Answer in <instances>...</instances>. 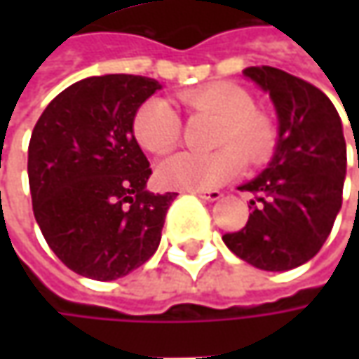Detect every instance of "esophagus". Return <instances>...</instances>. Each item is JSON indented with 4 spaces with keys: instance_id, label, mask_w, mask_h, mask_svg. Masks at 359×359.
<instances>
[{
    "instance_id": "esophagus-1",
    "label": "esophagus",
    "mask_w": 359,
    "mask_h": 359,
    "mask_svg": "<svg viewBox=\"0 0 359 359\" xmlns=\"http://www.w3.org/2000/svg\"><path fill=\"white\" fill-rule=\"evenodd\" d=\"M194 196H198L201 200H208V201H217L222 198V191L219 189H208V191H191Z\"/></svg>"
}]
</instances>
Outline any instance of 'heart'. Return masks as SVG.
I'll return each mask as SVG.
<instances>
[{"instance_id":"b5f03b06","label":"heart","mask_w":359,"mask_h":359,"mask_svg":"<svg viewBox=\"0 0 359 359\" xmlns=\"http://www.w3.org/2000/svg\"><path fill=\"white\" fill-rule=\"evenodd\" d=\"M180 102L189 114H210L222 119L217 145L226 147L210 156L180 151L163 159L156 170L163 187L182 191L214 189L240 175L243 158L250 163H264L273 154L278 126L268 114L254 109V97L240 86L214 81L182 91ZM133 135L145 151L165 154L182 137V119L165 100L151 97L140 105L133 118Z\"/></svg>"}]
</instances>
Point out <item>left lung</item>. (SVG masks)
<instances>
[{
  "instance_id": "8db88e82",
  "label": "left lung",
  "mask_w": 359,
  "mask_h": 359,
  "mask_svg": "<svg viewBox=\"0 0 359 359\" xmlns=\"http://www.w3.org/2000/svg\"><path fill=\"white\" fill-rule=\"evenodd\" d=\"M243 76L269 93L280 137L268 168L240 187L254 194L248 224L222 240L255 268L285 271L322 250L341 208V119L324 91L278 67H248Z\"/></svg>"
}]
</instances>
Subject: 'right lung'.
I'll return each mask as SVG.
<instances>
[{"mask_svg": "<svg viewBox=\"0 0 359 359\" xmlns=\"http://www.w3.org/2000/svg\"><path fill=\"white\" fill-rule=\"evenodd\" d=\"M159 81L109 74L63 90L35 123L27 175L37 226L69 269L109 282L156 254L177 194H149L133 118Z\"/></svg>", "mask_w": 359, "mask_h": 359, "instance_id": "1", "label": "right lung"}]
</instances>
